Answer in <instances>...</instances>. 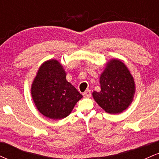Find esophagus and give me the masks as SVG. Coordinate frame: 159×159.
I'll list each match as a JSON object with an SVG mask.
<instances>
[{"label": "esophagus", "instance_id": "obj_1", "mask_svg": "<svg viewBox=\"0 0 159 159\" xmlns=\"http://www.w3.org/2000/svg\"><path fill=\"white\" fill-rule=\"evenodd\" d=\"M83 96H84V97H85V98H90L91 96V90H87L83 93Z\"/></svg>", "mask_w": 159, "mask_h": 159}]
</instances>
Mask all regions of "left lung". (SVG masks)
<instances>
[{
  "instance_id": "1",
  "label": "left lung",
  "mask_w": 159,
  "mask_h": 159,
  "mask_svg": "<svg viewBox=\"0 0 159 159\" xmlns=\"http://www.w3.org/2000/svg\"><path fill=\"white\" fill-rule=\"evenodd\" d=\"M101 90L94 91L93 97L109 114H120L132 102L135 93L134 78L124 63L117 59L107 63L99 78Z\"/></svg>"
}]
</instances>
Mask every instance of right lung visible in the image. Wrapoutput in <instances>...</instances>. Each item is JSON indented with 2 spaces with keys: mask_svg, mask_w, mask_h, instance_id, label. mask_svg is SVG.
I'll list each match as a JSON object with an SVG mask.
<instances>
[{
  "mask_svg": "<svg viewBox=\"0 0 159 159\" xmlns=\"http://www.w3.org/2000/svg\"><path fill=\"white\" fill-rule=\"evenodd\" d=\"M63 66L57 60H49L40 66L31 86V96L36 108L52 120L66 117L83 97L66 81Z\"/></svg>",
  "mask_w": 159,
  "mask_h": 159,
  "instance_id": "add662e5",
  "label": "right lung"
}]
</instances>
